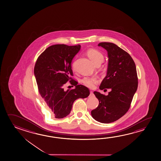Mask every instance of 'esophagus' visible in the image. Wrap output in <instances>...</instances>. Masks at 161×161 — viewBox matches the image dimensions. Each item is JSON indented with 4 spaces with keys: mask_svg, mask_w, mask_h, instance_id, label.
I'll use <instances>...</instances> for the list:
<instances>
[{
    "mask_svg": "<svg viewBox=\"0 0 161 161\" xmlns=\"http://www.w3.org/2000/svg\"><path fill=\"white\" fill-rule=\"evenodd\" d=\"M93 95V93L92 91H90V96H92Z\"/></svg>",
    "mask_w": 161,
    "mask_h": 161,
    "instance_id": "esophagus-1",
    "label": "esophagus"
}]
</instances>
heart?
Returning a JSON list of instances; mask_svg holds the SVG:
<instances>
[{
  "mask_svg": "<svg viewBox=\"0 0 161 161\" xmlns=\"http://www.w3.org/2000/svg\"><path fill=\"white\" fill-rule=\"evenodd\" d=\"M87 55L95 65L99 64H101V63L104 61V55L101 52H100L97 49H89L87 51ZM73 67L74 68H75V63H73ZM97 80L96 78L89 76H85L82 80V83L85 85V86L90 88L94 87L95 85L97 83Z\"/></svg>",
  "mask_w": 161,
  "mask_h": 161,
  "instance_id": "b5f03b06",
  "label": "heart"
}]
</instances>
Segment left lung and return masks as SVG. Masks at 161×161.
Segmentation results:
<instances>
[{
  "label": "left lung",
  "mask_w": 161,
  "mask_h": 161,
  "mask_svg": "<svg viewBox=\"0 0 161 161\" xmlns=\"http://www.w3.org/2000/svg\"><path fill=\"white\" fill-rule=\"evenodd\" d=\"M98 46L106 49L109 58L106 76L99 88L112 91L107 96L97 91L93 92L99 104L91 111V115L99 122L109 123L128 112L136 92L138 78L135 62L127 52L112 43L101 42Z\"/></svg>",
  "instance_id": "obj_1"
}]
</instances>
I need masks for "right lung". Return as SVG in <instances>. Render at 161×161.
I'll return each mask as SVG.
<instances>
[{
	"mask_svg": "<svg viewBox=\"0 0 161 161\" xmlns=\"http://www.w3.org/2000/svg\"><path fill=\"white\" fill-rule=\"evenodd\" d=\"M80 49L79 44H55L48 47L36 61L34 72L39 92L56 118L66 117L75 100L90 95L87 87L78 85L71 77L73 75L71 61ZM69 80L76 87L65 92L63 86Z\"/></svg>",
	"mask_w": 161,
	"mask_h": 161,
	"instance_id": "1",
	"label": "right lung"
}]
</instances>
